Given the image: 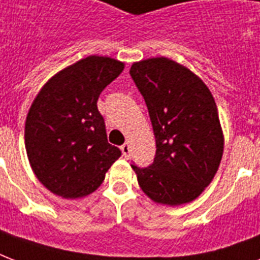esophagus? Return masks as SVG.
Segmentation results:
<instances>
[{
    "mask_svg": "<svg viewBox=\"0 0 260 260\" xmlns=\"http://www.w3.org/2000/svg\"><path fill=\"white\" fill-rule=\"evenodd\" d=\"M121 151H122V155H124L125 158H128V156H129V152H131L129 143H124V144L121 146Z\"/></svg>",
    "mask_w": 260,
    "mask_h": 260,
    "instance_id": "34e87169",
    "label": "esophagus"
}]
</instances>
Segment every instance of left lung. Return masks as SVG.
<instances>
[{"instance_id":"left-lung-1","label":"left lung","mask_w":260,"mask_h":260,"mask_svg":"<svg viewBox=\"0 0 260 260\" xmlns=\"http://www.w3.org/2000/svg\"><path fill=\"white\" fill-rule=\"evenodd\" d=\"M129 74L146 101L156 142L152 165H132L139 185L158 204L193 201L221 162L224 138L213 95L197 75L171 59L134 63Z\"/></svg>"}]
</instances>
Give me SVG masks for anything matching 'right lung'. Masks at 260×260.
I'll use <instances>...</instances> for the list:
<instances>
[{"mask_svg":"<svg viewBox=\"0 0 260 260\" xmlns=\"http://www.w3.org/2000/svg\"><path fill=\"white\" fill-rule=\"evenodd\" d=\"M122 70L118 60L87 56L52 77L35 98L25 121L26 155L52 193L87 196L121 156L120 148L108 143L97 101Z\"/></svg>","mask_w":260,"mask_h":260,"instance_id":"right-lung-1","label":"right lung"}]
</instances>
